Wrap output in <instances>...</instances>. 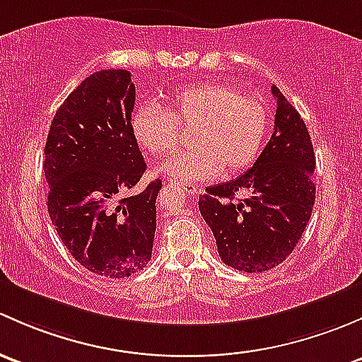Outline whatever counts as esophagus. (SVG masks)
I'll return each mask as SVG.
<instances>
[{
	"label": "esophagus",
	"mask_w": 362,
	"mask_h": 362,
	"mask_svg": "<svg viewBox=\"0 0 362 362\" xmlns=\"http://www.w3.org/2000/svg\"><path fill=\"white\" fill-rule=\"evenodd\" d=\"M173 185L174 186H180V188L182 189V192L185 193H188V195H195L197 192H199V188H197V186H193V185H186V182H176V181H173Z\"/></svg>",
	"instance_id": "obj_1"
}]
</instances>
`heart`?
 Listing matches in <instances>:
<instances>
[{
    "mask_svg": "<svg viewBox=\"0 0 362 362\" xmlns=\"http://www.w3.org/2000/svg\"><path fill=\"white\" fill-rule=\"evenodd\" d=\"M192 150L174 155L162 170L174 181H202L251 167L270 130V110L258 95L238 94L225 83L181 88L170 107L144 103L134 111L130 129L150 156H162L182 143L181 129H192Z\"/></svg>",
    "mask_w": 362,
    "mask_h": 362,
    "instance_id": "1",
    "label": "heart"
}]
</instances>
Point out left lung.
Returning a JSON list of instances; mask_svg holds the SVG:
<instances>
[{"instance_id":"obj_1","label":"left lung","mask_w":362,"mask_h":362,"mask_svg":"<svg viewBox=\"0 0 362 362\" xmlns=\"http://www.w3.org/2000/svg\"><path fill=\"white\" fill-rule=\"evenodd\" d=\"M275 127L255 165L199 197L219 258L240 272H264L284 262L308 225L315 202V153L303 118L275 85ZM242 191L245 199H235Z\"/></svg>"}]
</instances>
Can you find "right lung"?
<instances>
[{
	"instance_id": "add662e5",
	"label": "right lung",
	"mask_w": 362,
	"mask_h": 362,
	"mask_svg": "<svg viewBox=\"0 0 362 362\" xmlns=\"http://www.w3.org/2000/svg\"><path fill=\"white\" fill-rule=\"evenodd\" d=\"M136 87L125 69L85 78L55 113L45 144L48 214L74 259L124 279L151 259L162 181L137 195L146 163L132 136Z\"/></svg>"
}]
</instances>
